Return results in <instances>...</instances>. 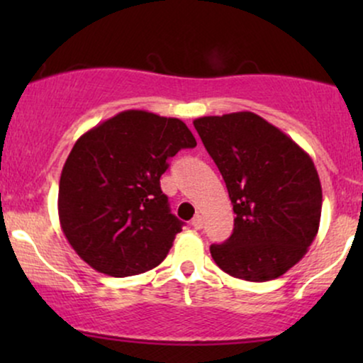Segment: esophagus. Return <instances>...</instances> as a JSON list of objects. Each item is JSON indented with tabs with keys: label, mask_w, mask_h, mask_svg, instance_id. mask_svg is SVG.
<instances>
[{
	"label": "esophagus",
	"mask_w": 363,
	"mask_h": 363,
	"mask_svg": "<svg viewBox=\"0 0 363 363\" xmlns=\"http://www.w3.org/2000/svg\"><path fill=\"white\" fill-rule=\"evenodd\" d=\"M191 225H193V228H196V230H199V228H203V220L201 216L196 215L193 220H191Z\"/></svg>",
	"instance_id": "esophagus-1"
}]
</instances>
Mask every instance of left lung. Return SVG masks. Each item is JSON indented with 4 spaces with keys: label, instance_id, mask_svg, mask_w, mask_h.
<instances>
[{
    "label": "left lung",
    "instance_id": "obj_1",
    "mask_svg": "<svg viewBox=\"0 0 363 363\" xmlns=\"http://www.w3.org/2000/svg\"><path fill=\"white\" fill-rule=\"evenodd\" d=\"M234 205V232L210 247L220 269L247 281L285 274L315 239L323 189L314 162L254 112L194 119Z\"/></svg>",
    "mask_w": 363,
    "mask_h": 363
}]
</instances>
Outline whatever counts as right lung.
I'll return each mask as SVG.
<instances>
[{"label":"right lung","mask_w":363,"mask_h":363,"mask_svg":"<svg viewBox=\"0 0 363 363\" xmlns=\"http://www.w3.org/2000/svg\"><path fill=\"white\" fill-rule=\"evenodd\" d=\"M193 147L181 119L138 109L83 133L66 158L57 194L61 230L74 252L116 278L160 264L182 230L160 177L170 157Z\"/></svg>","instance_id":"right-lung-1"}]
</instances>
